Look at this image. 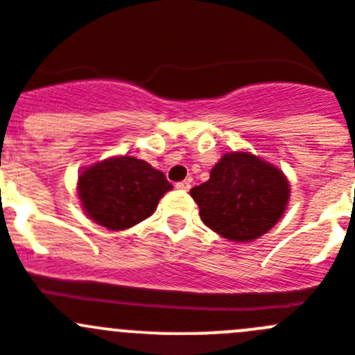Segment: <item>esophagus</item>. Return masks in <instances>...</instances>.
Returning a JSON list of instances; mask_svg holds the SVG:
<instances>
[{"label":"esophagus","mask_w":355,"mask_h":355,"mask_svg":"<svg viewBox=\"0 0 355 355\" xmlns=\"http://www.w3.org/2000/svg\"><path fill=\"white\" fill-rule=\"evenodd\" d=\"M190 187H191V181L190 180H184V181H180V183H175V188H178V190H190Z\"/></svg>","instance_id":"obj_1"}]
</instances>
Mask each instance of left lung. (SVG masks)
I'll return each instance as SVG.
<instances>
[{
    "label": "left lung",
    "instance_id": "left-lung-1",
    "mask_svg": "<svg viewBox=\"0 0 355 355\" xmlns=\"http://www.w3.org/2000/svg\"><path fill=\"white\" fill-rule=\"evenodd\" d=\"M288 193L282 171L250 153H227L211 168L209 180L190 190L202 222L239 243L268 232L284 214Z\"/></svg>",
    "mask_w": 355,
    "mask_h": 355
}]
</instances>
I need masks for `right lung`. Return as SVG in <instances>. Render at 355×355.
Returning a JSON list of instances; mask_svg holds the SVG:
<instances>
[{
    "label": "right lung",
    "instance_id": "right-lung-1",
    "mask_svg": "<svg viewBox=\"0 0 355 355\" xmlns=\"http://www.w3.org/2000/svg\"><path fill=\"white\" fill-rule=\"evenodd\" d=\"M172 188L164 172L133 156H118L79 175V199L87 216L110 230L137 225L155 213Z\"/></svg>",
    "mask_w": 355,
    "mask_h": 355
}]
</instances>
